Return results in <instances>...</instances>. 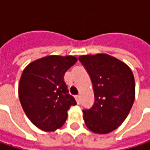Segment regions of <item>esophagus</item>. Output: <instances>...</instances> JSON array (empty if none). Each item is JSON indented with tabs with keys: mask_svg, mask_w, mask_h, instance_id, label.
<instances>
[{
	"mask_svg": "<svg viewBox=\"0 0 150 150\" xmlns=\"http://www.w3.org/2000/svg\"><path fill=\"white\" fill-rule=\"evenodd\" d=\"M75 100H76L77 104H80V103H81V98H80V96H75Z\"/></svg>",
	"mask_w": 150,
	"mask_h": 150,
	"instance_id": "obj_1",
	"label": "esophagus"
}]
</instances>
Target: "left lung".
I'll return each instance as SVG.
<instances>
[{"label":"left lung","mask_w":150,"mask_h":150,"mask_svg":"<svg viewBox=\"0 0 150 150\" xmlns=\"http://www.w3.org/2000/svg\"><path fill=\"white\" fill-rule=\"evenodd\" d=\"M79 61L92 81L95 103L84 109L83 119L89 130L108 134L128 116L135 101L134 75L124 62L106 54L81 55Z\"/></svg>","instance_id":"left-lung-1"}]
</instances>
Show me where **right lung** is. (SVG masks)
<instances>
[{"label": "right lung", "instance_id": "right-lung-1", "mask_svg": "<svg viewBox=\"0 0 150 150\" xmlns=\"http://www.w3.org/2000/svg\"><path fill=\"white\" fill-rule=\"evenodd\" d=\"M77 59L75 56L49 55L28 64L19 83L21 107L34 125L44 131L61 128L71 106L76 104L69 94L64 75Z\"/></svg>", "mask_w": 150, "mask_h": 150}]
</instances>
